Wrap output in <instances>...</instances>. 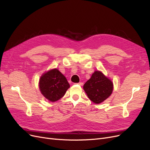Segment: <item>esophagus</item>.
Masks as SVG:
<instances>
[{"label": "esophagus", "mask_w": 150, "mask_h": 150, "mask_svg": "<svg viewBox=\"0 0 150 150\" xmlns=\"http://www.w3.org/2000/svg\"><path fill=\"white\" fill-rule=\"evenodd\" d=\"M76 84H78V85H79V86H83V83H76Z\"/></svg>", "instance_id": "34e87169"}]
</instances>
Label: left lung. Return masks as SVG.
I'll use <instances>...</instances> for the list:
<instances>
[{
    "label": "left lung",
    "instance_id": "left-lung-1",
    "mask_svg": "<svg viewBox=\"0 0 150 150\" xmlns=\"http://www.w3.org/2000/svg\"><path fill=\"white\" fill-rule=\"evenodd\" d=\"M83 89L91 101L100 104L111 96L113 83L101 71H95L84 84Z\"/></svg>",
    "mask_w": 150,
    "mask_h": 150
}]
</instances>
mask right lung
Wrapping results in <instances>:
<instances>
[{
    "label": "right lung",
    "instance_id": "1",
    "mask_svg": "<svg viewBox=\"0 0 150 150\" xmlns=\"http://www.w3.org/2000/svg\"><path fill=\"white\" fill-rule=\"evenodd\" d=\"M39 87L45 98L50 101L55 102L64 96L70 85L66 77L55 68L44 72L40 76Z\"/></svg>",
    "mask_w": 150,
    "mask_h": 150
}]
</instances>
